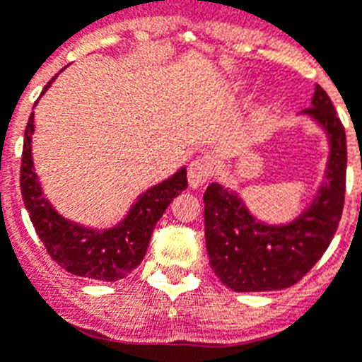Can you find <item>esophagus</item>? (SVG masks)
Masks as SVG:
<instances>
[{
    "label": "esophagus",
    "mask_w": 362,
    "mask_h": 362,
    "mask_svg": "<svg viewBox=\"0 0 362 362\" xmlns=\"http://www.w3.org/2000/svg\"><path fill=\"white\" fill-rule=\"evenodd\" d=\"M210 175V163L204 158H197L188 166V183L192 188H199L206 183Z\"/></svg>",
    "instance_id": "esophagus-1"
}]
</instances>
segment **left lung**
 Segmentation results:
<instances>
[{
	"label": "left lung",
	"instance_id": "obj_1",
	"mask_svg": "<svg viewBox=\"0 0 362 362\" xmlns=\"http://www.w3.org/2000/svg\"><path fill=\"white\" fill-rule=\"evenodd\" d=\"M310 117L325 132L328 159L306 209L286 223L257 219L238 190L212 183L204 192V239L210 267L235 292L290 288L330 246L346 190V134L330 98L315 85Z\"/></svg>",
	"mask_w": 362,
	"mask_h": 362
}]
</instances>
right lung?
<instances>
[{
	"label": "right lung",
	"mask_w": 362,
	"mask_h": 362,
	"mask_svg": "<svg viewBox=\"0 0 362 362\" xmlns=\"http://www.w3.org/2000/svg\"><path fill=\"white\" fill-rule=\"evenodd\" d=\"M56 78L57 74L45 85L41 95L49 90ZM32 134L34 112L28 117L25 129L19 187L25 209L36 228L37 238L41 239L50 257L74 276L103 283L123 279L127 274L141 264L153 228L165 214L166 206L181 192L187 190V168L181 166L158 185L141 192L119 223L110 228H94L63 217L45 197L32 159Z\"/></svg>",
	"instance_id": "obj_1"
}]
</instances>
